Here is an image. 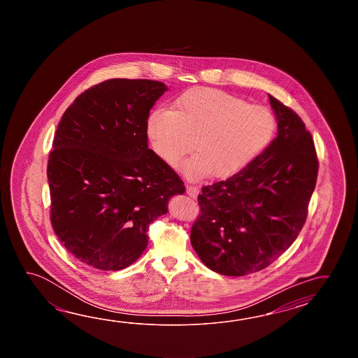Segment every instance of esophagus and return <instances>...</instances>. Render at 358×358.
<instances>
[{
    "label": "esophagus",
    "instance_id": "obj_1",
    "mask_svg": "<svg viewBox=\"0 0 358 358\" xmlns=\"http://www.w3.org/2000/svg\"><path fill=\"white\" fill-rule=\"evenodd\" d=\"M198 193H199V189H198L197 187H194V185H187V194L190 196L192 198H196L198 196Z\"/></svg>",
    "mask_w": 358,
    "mask_h": 358
}]
</instances>
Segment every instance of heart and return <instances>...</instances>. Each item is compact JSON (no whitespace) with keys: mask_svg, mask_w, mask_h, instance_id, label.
I'll use <instances>...</instances> for the list:
<instances>
[{"mask_svg":"<svg viewBox=\"0 0 358 358\" xmlns=\"http://www.w3.org/2000/svg\"><path fill=\"white\" fill-rule=\"evenodd\" d=\"M145 130L155 153L173 168L194 148L196 155L184 165L192 179L210 173L228 178L266 148L276 119L266 107L250 105L228 92L193 88L176 99L173 110H153Z\"/></svg>","mask_w":358,"mask_h":358,"instance_id":"obj_1","label":"heart"}]
</instances>
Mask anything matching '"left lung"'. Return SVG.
<instances>
[{
  "label": "left lung",
  "mask_w": 358,
  "mask_h": 358,
  "mask_svg": "<svg viewBox=\"0 0 358 358\" xmlns=\"http://www.w3.org/2000/svg\"><path fill=\"white\" fill-rule=\"evenodd\" d=\"M278 136L248 166L205 185L190 229L198 257L215 273L243 276L271 265L303 228L319 160L311 133L292 108L268 94Z\"/></svg>",
  "instance_id": "1"
}]
</instances>
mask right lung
<instances>
[{
    "mask_svg": "<svg viewBox=\"0 0 358 358\" xmlns=\"http://www.w3.org/2000/svg\"><path fill=\"white\" fill-rule=\"evenodd\" d=\"M168 87L108 79L66 108L48 156L50 219L62 245L88 266L116 271L139 259L150 224L185 187L148 148L145 122Z\"/></svg>",
    "mask_w": 358,
    "mask_h": 358,
    "instance_id": "obj_1",
    "label": "right lung"
}]
</instances>
